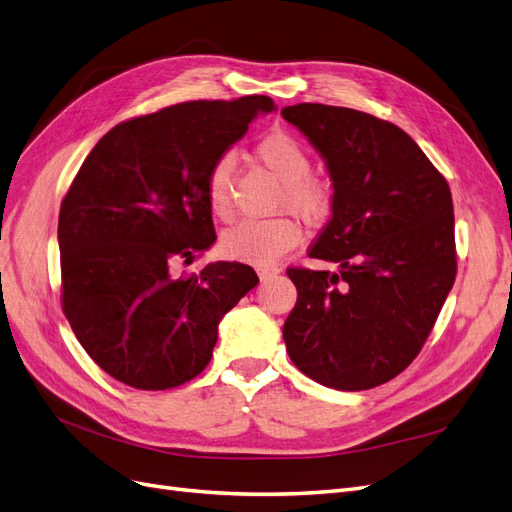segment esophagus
I'll return each instance as SVG.
<instances>
[{
  "label": "esophagus",
  "instance_id": "34e87169",
  "mask_svg": "<svg viewBox=\"0 0 512 512\" xmlns=\"http://www.w3.org/2000/svg\"><path fill=\"white\" fill-rule=\"evenodd\" d=\"M278 272H280L278 268H257V276H259L261 282H266V280L274 278Z\"/></svg>",
  "mask_w": 512,
  "mask_h": 512
}]
</instances>
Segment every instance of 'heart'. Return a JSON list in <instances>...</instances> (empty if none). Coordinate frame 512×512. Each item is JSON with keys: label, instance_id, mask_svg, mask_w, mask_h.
<instances>
[{"label": "heart", "instance_id": "1", "mask_svg": "<svg viewBox=\"0 0 512 512\" xmlns=\"http://www.w3.org/2000/svg\"><path fill=\"white\" fill-rule=\"evenodd\" d=\"M255 156L282 181L278 211H291L308 225H323L331 219L337 202L335 183L312 173V156L304 143L285 130H272L255 145ZM234 164L232 154H221L206 173V204L219 219L232 215ZM299 238V225L291 217L244 219L221 236V253L236 261L266 266L289 253Z\"/></svg>", "mask_w": 512, "mask_h": 512}]
</instances>
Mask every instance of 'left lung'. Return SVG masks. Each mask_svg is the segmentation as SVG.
Returning a JSON list of instances; mask_svg holds the SVG:
<instances>
[{"instance_id":"1","label":"left lung","mask_w":512,"mask_h":512,"mask_svg":"<svg viewBox=\"0 0 512 512\" xmlns=\"http://www.w3.org/2000/svg\"><path fill=\"white\" fill-rule=\"evenodd\" d=\"M280 113L323 154L337 189L308 253L337 270L287 268L297 287L287 352L327 388L382 386L420 354L456 280L449 185L405 130L371 113L320 103Z\"/></svg>"}]
</instances>
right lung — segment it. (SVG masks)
<instances>
[{
    "instance_id": "add662e5",
    "label": "right lung",
    "mask_w": 512,
    "mask_h": 512,
    "mask_svg": "<svg viewBox=\"0 0 512 512\" xmlns=\"http://www.w3.org/2000/svg\"><path fill=\"white\" fill-rule=\"evenodd\" d=\"M257 111L274 101H187L120 122L61 202L63 312L92 361L126 386L194 380L211 363L219 320L259 282L238 261L170 272L215 242L206 173Z\"/></svg>"
}]
</instances>
